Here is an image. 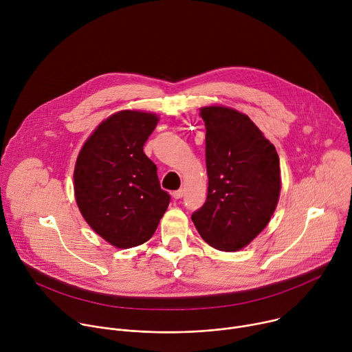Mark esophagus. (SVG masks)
<instances>
[{
  "mask_svg": "<svg viewBox=\"0 0 352 352\" xmlns=\"http://www.w3.org/2000/svg\"><path fill=\"white\" fill-rule=\"evenodd\" d=\"M184 196V190L182 189H178V190H174L173 192V197L174 199H181Z\"/></svg>",
  "mask_w": 352,
  "mask_h": 352,
  "instance_id": "34e87169",
  "label": "esophagus"
}]
</instances>
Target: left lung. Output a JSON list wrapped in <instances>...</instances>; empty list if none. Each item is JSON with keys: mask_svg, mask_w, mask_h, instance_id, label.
<instances>
[{"mask_svg": "<svg viewBox=\"0 0 352 352\" xmlns=\"http://www.w3.org/2000/svg\"><path fill=\"white\" fill-rule=\"evenodd\" d=\"M206 126L208 197L192 221L210 246L235 252L270 221L281 188L276 147L250 118L212 106L200 110Z\"/></svg>", "mask_w": 352, "mask_h": 352, "instance_id": "left-lung-1", "label": "left lung"}]
</instances>
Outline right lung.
<instances>
[{"instance_id":"1","label":"right lung","mask_w":352,"mask_h":352,"mask_svg":"<svg viewBox=\"0 0 352 352\" xmlns=\"http://www.w3.org/2000/svg\"><path fill=\"white\" fill-rule=\"evenodd\" d=\"M157 122L150 113L113 114L86 140L75 164V197L83 219L117 248L152 238L170 204L156 164L143 152Z\"/></svg>"}]
</instances>
